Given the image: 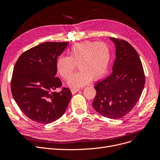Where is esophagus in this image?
I'll use <instances>...</instances> for the list:
<instances>
[{"label": "esophagus", "instance_id": "34e87169", "mask_svg": "<svg viewBox=\"0 0 160 160\" xmlns=\"http://www.w3.org/2000/svg\"><path fill=\"white\" fill-rule=\"evenodd\" d=\"M80 90V89H71L72 94H74V93H77V92L79 91Z\"/></svg>", "mask_w": 160, "mask_h": 160}]
</instances>
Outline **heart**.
Here are the masks:
<instances>
[{
	"instance_id": "heart-1",
	"label": "heart",
	"mask_w": 160,
	"mask_h": 160,
	"mask_svg": "<svg viewBox=\"0 0 160 160\" xmlns=\"http://www.w3.org/2000/svg\"><path fill=\"white\" fill-rule=\"evenodd\" d=\"M111 58L110 49L104 43L84 41L72 45L68 50V56H61L56 63L58 72L67 79L76 68L80 69L68 80L72 88H80L91 79L98 80L106 74Z\"/></svg>"
}]
</instances>
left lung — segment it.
I'll return each instance as SVG.
<instances>
[{
    "mask_svg": "<svg viewBox=\"0 0 160 160\" xmlns=\"http://www.w3.org/2000/svg\"><path fill=\"white\" fill-rule=\"evenodd\" d=\"M115 45L112 73L97 82L95 110L110 119H120L136 106L143 90L145 77L137 51L127 41L110 38Z\"/></svg>",
    "mask_w": 160,
    "mask_h": 160,
    "instance_id": "left-lung-1",
    "label": "left lung"
}]
</instances>
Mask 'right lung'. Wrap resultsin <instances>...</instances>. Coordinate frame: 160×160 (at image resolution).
Wrapping results in <instances>:
<instances>
[{"mask_svg":"<svg viewBox=\"0 0 160 160\" xmlns=\"http://www.w3.org/2000/svg\"><path fill=\"white\" fill-rule=\"evenodd\" d=\"M69 42H45L23 52L13 71L11 91L24 114L31 120L51 123L63 115L72 94L69 88H61L56 77V63Z\"/></svg>","mask_w":160,"mask_h":160,"instance_id":"right-lung-1","label":"right lung"}]
</instances>
